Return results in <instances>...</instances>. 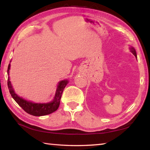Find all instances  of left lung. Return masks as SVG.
I'll return each mask as SVG.
<instances>
[{"label": "left lung", "mask_w": 150, "mask_h": 150, "mask_svg": "<svg viewBox=\"0 0 150 150\" xmlns=\"http://www.w3.org/2000/svg\"><path fill=\"white\" fill-rule=\"evenodd\" d=\"M130 52L132 53V54H134V56H135L136 58H137V55H136V50H135V49H134V48L133 47H130Z\"/></svg>", "instance_id": "left-lung-1"}]
</instances>
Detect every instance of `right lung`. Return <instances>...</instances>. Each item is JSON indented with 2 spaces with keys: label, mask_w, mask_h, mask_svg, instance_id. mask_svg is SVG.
Here are the masks:
<instances>
[{
  "label": "right lung",
  "mask_w": 150,
  "mask_h": 150,
  "mask_svg": "<svg viewBox=\"0 0 150 150\" xmlns=\"http://www.w3.org/2000/svg\"><path fill=\"white\" fill-rule=\"evenodd\" d=\"M10 68H11V64L9 63L8 70H7V73H8V75ZM68 83H69L68 80H63L59 82L54 100L52 101L47 103H34L31 102V101L24 99L23 98L20 97L17 94L15 93L13 88H12L11 82L10 81L9 77L8 78V82H7L9 92L11 93L12 97L14 98V100L18 104V105L25 112H26L27 113L30 114V115L35 116L50 115V114L54 112L57 110V108H59L60 99L61 97H62L63 89H64L65 86L67 85Z\"/></svg>",
  "instance_id": "obj_1"
}]
</instances>
